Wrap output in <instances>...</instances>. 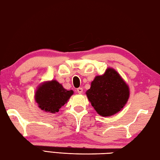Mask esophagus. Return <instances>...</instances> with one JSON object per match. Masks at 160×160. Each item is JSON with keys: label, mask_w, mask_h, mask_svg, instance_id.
<instances>
[{"label": "esophagus", "mask_w": 160, "mask_h": 160, "mask_svg": "<svg viewBox=\"0 0 160 160\" xmlns=\"http://www.w3.org/2000/svg\"><path fill=\"white\" fill-rule=\"evenodd\" d=\"M77 92L79 94H82L83 93V89L82 88H79L77 89Z\"/></svg>", "instance_id": "esophagus-1"}]
</instances>
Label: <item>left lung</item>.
I'll list each match as a JSON object with an SVG mask.
<instances>
[{
  "mask_svg": "<svg viewBox=\"0 0 160 160\" xmlns=\"http://www.w3.org/2000/svg\"><path fill=\"white\" fill-rule=\"evenodd\" d=\"M86 94L100 116H110L123 109L128 102L130 92L121 75L109 68L104 75L95 77Z\"/></svg>",
  "mask_w": 160,
  "mask_h": 160,
  "instance_id": "obj_1",
  "label": "left lung"
}]
</instances>
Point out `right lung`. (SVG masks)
Returning <instances> with one entry per match:
<instances>
[{
	"label": "right lung",
	"mask_w": 160,
	"mask_h": 160,
	"mask_svg": "<svg viewBox=\"0 0 160 160\" xmlns=\"http://www.w3.org/2000/svg\"><path fill=\"white\" fill-rule=\"evenodd\" d=\"M72 90L64 89L56 80L47 81L38 87L35 92V100L42 110L55 113L67 103Z\"/></svg>",
	"instance_id": "1"
}]
</instances>
